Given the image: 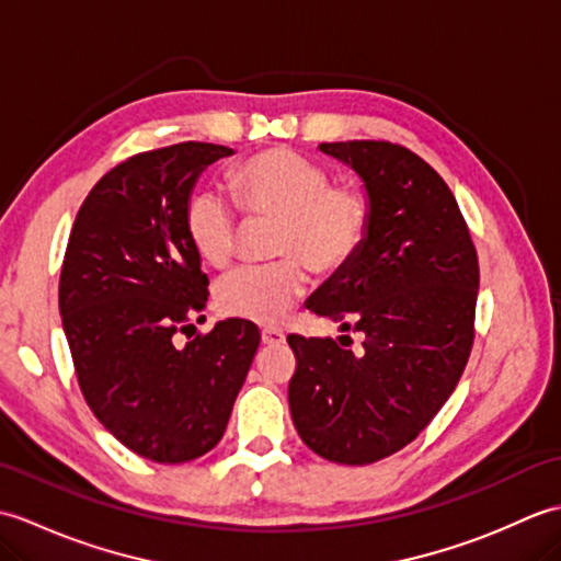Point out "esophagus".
I'll use <instances>...</instances> for the list:
<instances>
[{"label":"esophagus","mask_w":561,"mask_h":561,"mask_svg":"<svg viewBox=\"0 0 561 561\" xmlns=\"http://www.w3.org/2000/svg\"><path fill=\"white\" fill-rule=\"evenodd\" d=\"M262 342L270 344V347H277V344L284 342V332L277 328H265L262 330Z\"/></svg>","instance_id":"obj_1"}]
</instances>
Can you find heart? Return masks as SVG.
<instances>
[{
	"instance_id": "obj_1",
	"label": "heart",
	"mask_w": 561,
	"mask_h": 561,
	"mask_svg": "<svg viewBox=\"0 0 561 561\" xmlns=\"http://www.w3.org/2000/svg\"><path fill=\"white\" fill-rule=\"evenodd\" d=\"M233 187L248 217H277L272 248L287 257L226 274L217 284V306L231 318L272 325L306 291L305 259L313 272L335 274L359 253L371 202L359 187L332 185L323 163L291 149H267L243 161L233 171ZM185 231L202 260L226 267L236 255L241 219L219 187H199L187 202Z\"/></svg>"
}]
</instances>
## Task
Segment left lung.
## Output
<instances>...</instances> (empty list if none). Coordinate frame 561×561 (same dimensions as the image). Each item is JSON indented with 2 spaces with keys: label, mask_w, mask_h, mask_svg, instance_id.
I'll return each mask as SVG.
<instances>
[{
  "label": "left lung",
  "mask_w": 561,
  "mask_h": 561,
  "mask_svg": "<svg viewBox=\"0 0 561 561\" xmlns=\"http://www.w3.org/2000/svg\"><path fill=\"white\" fill-rule=\"evenodd\" d=\"M318 149L359 173L371 224L306 306L364 342L289 335V410L320 458L368 465L420 436L456 390L474 340L478 250L444 178L410 149L371 139Z\"/></svg>",
  "instance_id": "left-lung-1"
}]
</instances>
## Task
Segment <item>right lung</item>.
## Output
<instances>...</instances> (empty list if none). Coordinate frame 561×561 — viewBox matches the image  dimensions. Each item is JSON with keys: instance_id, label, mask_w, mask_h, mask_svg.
<instances>
[{"instance_id": "obj_1", "label": "right lung", "mask_w": 561, "mask_h": 561, "mask_svg": "<svg viewBox=\"0 0 561 561\" xmlns=\"http://www.w3.org/2000/svg\"><path fill=\"white\" fill-rule=\"evenodd\" d=\"M231 153L183 141L129 157L93 185L69 233L59 316L83 400L153 462H187L219 444L260 344L241 318L175 344L209 296L187 202L199 173Z\"/></svg>"}]
</instances>
